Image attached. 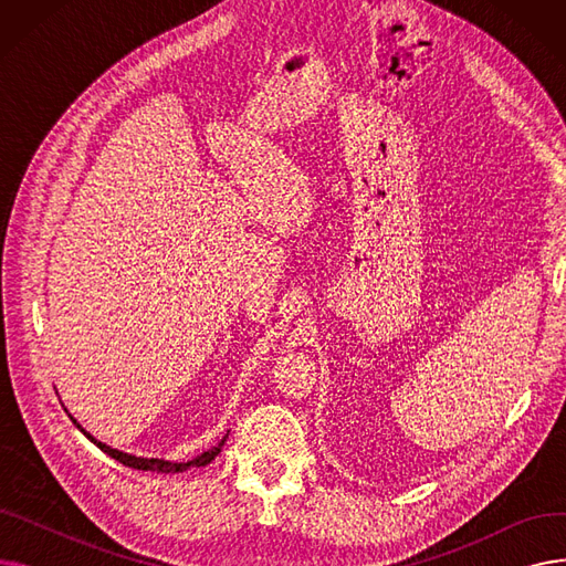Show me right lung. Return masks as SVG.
Returning a JSON list of instances; mask_svg holds the SVG:
<instances>
[{
    "label": "right lung",
    "instance_id": "1",
    "mask_svg": "<svg viewBox=\"0 0 566 566\" xmlns=\"http://www.w3.org/2000/svg\"><path fill=\"white\" fill-rule=\"evenodd\" d=\"M69 418L73 420V424L88 438L92 440L98 450H103L107 457H112V459H116L118 463H124V465H128V468H135V470H151V472H184V470H190V468H201V465H208L211 463L220 452H222V444L227 442V438H229V431L218 440V444L216 448H211V450H206V452H201L199 457H195V459H190V461H167V459H148V457H135V454H128V452H122V450H114V448H109V444H105V442H101L98 438H94L92 433H88L75 418L73 415L69 412Z\"/></svg>",
    "mask_w": 566,
    "mask_h": 566
}]
</instances>
